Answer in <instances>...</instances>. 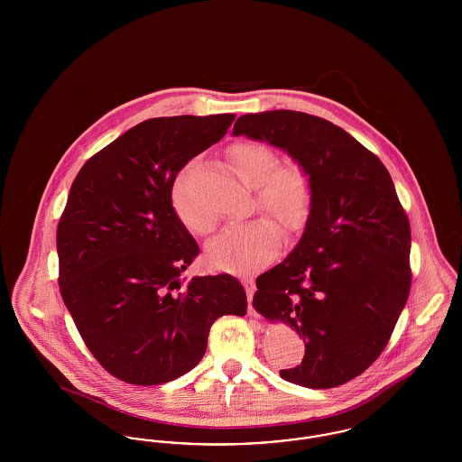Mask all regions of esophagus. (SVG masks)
<instances>
[{
  "label": "esophagus",
  "mask_w": 462,
  "mask_h": 462,
  "mask_svg": "<svg viewBox=\"0 0 462 462\" xmlns=\"http://www.w3.org/2000/svg\"><path fill=\"white\" fill-rule=\"evenodd\" d=\"M242 286H244V289H245V292H247V298H249V301H251V298H253V294H254V291H256L254 281H253L251 277H244V279H242Z\"/></svg>",
  "instance_id": "esophagus-1"
}]
</instances>
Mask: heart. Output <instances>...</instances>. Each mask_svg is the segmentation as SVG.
<instances>
[{
    "label": "heart",
    "instance_id": "1",
    "mask_svg": "<svg viewBox=\"0 0 462 462\" xmlns=\"http://www.w3.org/2000/svg\"><path fill=\"white\" fill-rule=\"evenodd\" d=\"M230 161L242 181L254 187L258 209L272 215L289 234L307 223L313 189L301 166H279V155L258 142H239L230 149ZM196 170L185 166L171 189V204L183 226L199 236L213 232L217 217L202 209L194 194ZM282 245L281 228L268 218L237 221L206 245L208 263L228 273H247L275 260Z\"/></svg>",
    "mask_w": 462,
    "mask_h": 462
}]
</instances>
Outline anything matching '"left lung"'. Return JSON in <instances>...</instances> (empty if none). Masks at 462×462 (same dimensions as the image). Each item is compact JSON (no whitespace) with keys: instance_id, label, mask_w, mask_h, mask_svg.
Here are the masks:
<instances>
[{"instance_id":"left-lung-1","label":"left lung","mask_w":462,"mask_h":462,"mask_svg":"<svg viewBox=\"0 0 462 462\" xmlns=\"http://www.w3.org/2000/svg\"><path fill=\"white\" fill-rule=\"evenodd\" d=\"M232 134L282 149L311 180L305 232L253 298L305 341L301 365L281 375L315 390L345 384L384 350L411 291V225L393 180L350 133L305 112L244 114Z\"/></svg>"}]
</instances>
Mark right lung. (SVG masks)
I'll use <instances>...</instances> for the list:
<instances>
[{"mask_svg":"<svg viewBox=\"0 0 462 462\" xmlns=\"http://www.w3.org/2000/svg\"><path fill=\"white\" fill-rule=\"evenodd\" d=\"M234 119H147L89 157L72 181L57 226L60 294L91 355L121 381H173L200 362L218 317L245 315L236 277H181L199 245L171 204L176 175Z\"/></svg>","mask_w":462,"mask_h":462,"instance_id":"obj_1","label":"right lung"}]
</instances>
